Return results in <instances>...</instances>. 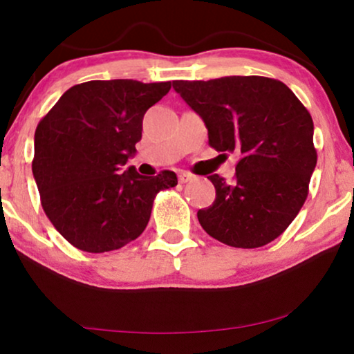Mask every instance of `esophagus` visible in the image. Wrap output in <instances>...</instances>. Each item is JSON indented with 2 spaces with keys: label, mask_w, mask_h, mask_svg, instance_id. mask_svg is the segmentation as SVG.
<instances>
[{
  "label": "esophagus",
  "mask_w": 354,
  "mask_h": 354,
  "mask_svg": "<svg viewBox=\"0 0 354 354\" xmlns=\"http://www.w3.org/2000/svg\"><path fill=\"white\" fill-rule=\"evenodd\" d=\"M190 180H193V176H192V174H188V172H182L180 176H178V182H180V183H187V182H190Z\"/></svg>",
  "instance_id": "esophagus-1"
}]
</instances>
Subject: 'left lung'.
Wrapping results in <instances>:
<instances>
[{
  "instance_id": "left-lung-1",
  "label": "left lung",
  "mask_w": 354,
  "mask_h": 354,
  "mask_svg": "<svg viewBox=\"0 0 354 354\" xmlns=\"http://www.w3.org/2000/svg\"><path fill=\"white\" fill-rule=\"evenodd\" d=\"M172 86L203 119L212 148L240 153L234 182L207 177L216 200L198 211L203 229L235 248L277 239L306 201L317 162L311 114L287 85L268 77L174 80Z\"/></svg>"
}]
</instances>
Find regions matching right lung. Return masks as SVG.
<instances>
[{"mask_svg": "<svg viewBox=\"0 0 354 354\" xmlns=\"http://www.w3.org/2000/svg\"><path fill=\"white\" fill-rule=\"evenodd\" d=\"M169 90L171 82L90 80L67 90L37 125L32 172L41 206L75 248H122L148 225L158 192L177 185L172 171H122L137 153L145 113Z\"/></svg>", "mask_w": 354, "mask_h": 354, "instance_id": "right-lung-1", "label": "right lung"}]
</instances>
